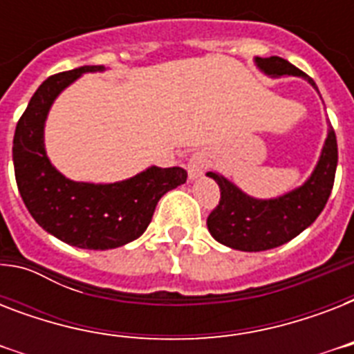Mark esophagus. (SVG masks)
<instances>
[{
    "mask_svg": "<svg viewBox=\"0 0 354 354\" xmlns=\"http://www.w3.org/2000/svg\"><path fill=\"white\" fill-rule=\"evenodd\" d=\"M207 165H209V156H207L205 150H196V152H193L191 158L187 160L189 178H191V180L200 178L205 172Z\"/></svg>",
    "mask_w": 354,
    "mask_h": 354,
    "instance_id": "esophagus-1",
    "label": "esophagus"
}]
</instances>
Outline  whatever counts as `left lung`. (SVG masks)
I'll return each mask as SVG.
<instances>
[{"instance_id": "1", "label": "left lung", "mask_w": 354, "mask_h": 354, "mask_svg": "<svg viewBox=\"0 0 354 354\" xmlns=\"http://www.w3.org/2000/svg\"><path fill=\"white\" fill-rule=\"evenodd\" d=\"M255 64L270 77H303L318 90L316 82L308 75L285 58L257 57ZM336 165L338 143L335 130L330 127L318 165L310 178L301 187L279 198H252L221 174L207 172V176L213 178L221 187V202L207 216V230L215 241L241 252H264L281 246L307 230L324 211L335 185Z\"/></svg>"}]
</instances>
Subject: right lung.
<instances>
[{
	"instance_id": "add662e5",
	"label": "right lung",
	"mask_w": 354,
	"mask_h": 354,
	"mask_svg": "<svg viewBox=\"0 0 354 354\" xmlns=\"http://www.w3.org/2000/svg\"><path fill=\"white\" fill-rule=\"evenodd\" d=\"M102 69L82 66L44 80L16 124L12 145L16 183L30 216L47 233L84 250H112L136 241L149 227L161 196L187 180L182 167H149L122 182L86 183L51 165L44 147L49 108L80 75Z\"/></svg>"
}]
</instances>
